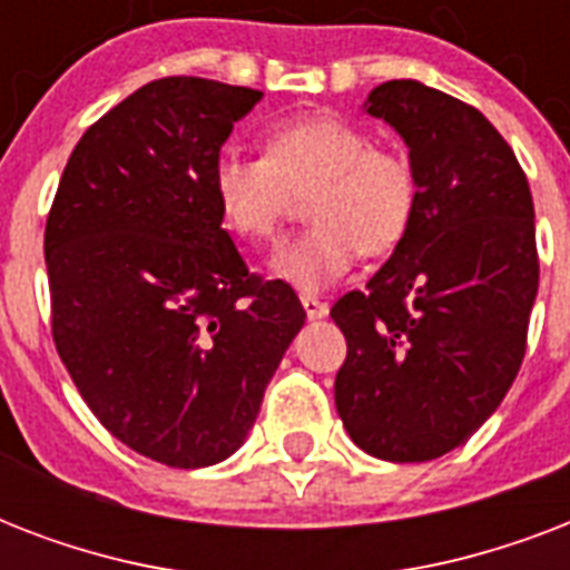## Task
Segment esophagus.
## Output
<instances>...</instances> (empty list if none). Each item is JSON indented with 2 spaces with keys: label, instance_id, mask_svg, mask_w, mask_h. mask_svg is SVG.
Instances as JSON below:
<instances>
[{
  "label": "esophagus",
  "instance_id": "1",
  "mask_svg": "<svg viewBox=\"0 0 570 570\" xmlns=\"http://www.w3.org/2000/svg\"><path fill=\"white\" fill-rule=\"evenodd\" d=\"M304 313H307V320H325L328 316V304L320 302V298H313V295H302Z\"/></svg>",
  "mask_w": 570,
  "mask_h": 570
}]
</instances>
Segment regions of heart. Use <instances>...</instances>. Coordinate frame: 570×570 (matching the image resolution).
<instances>
[{"label":"heart","instance_id":"heart-1","mask_svg":"<svg viewBox=\"0 0 570 570\" xmlns=\"http://www.w3.org/2000/svg\"><path fill=\"white\" fill-rule=\"evenodd\" d=\"M307 191L311 227L286 242L272 272L302 293H320L355 266L361 250L390 254L416 215V174L405 156L370 141L340 118H298L263 138V159L236 150L218 156L213 191L224 224L263 245L281 230L289 191Z\"/></svg>","mask_w":570,"mask_h":570}]
</instances>
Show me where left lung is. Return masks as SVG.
Listing matches in <instances>:
<instances>
[{
    "label": "left lung",
    "instance_id": "8db88e82",
    "mask_svg": "<svg viewBox=\"0 0 570 570\" xmlns=\"http://www.w3.org/2000/svg\"><path fill=\"white\" fill-rule=\"evenodd\" d=\"M364 111L405 141L420 200L364 293L331 307L348 346L334 402L364 452L432 461L494 414L521 370L539 293L535 209L512 147L468 102L393 79Z\"/></svg>",
    "mask_w": 570,
    "mask_h": 570
}]
</instances>
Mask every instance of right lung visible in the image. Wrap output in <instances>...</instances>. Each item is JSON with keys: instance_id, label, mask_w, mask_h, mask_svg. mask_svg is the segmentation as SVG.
<instances>
[{"instance_id": "right-lung-1", "label": "right lung", "mask_w": 570, "mask_h": 570, "mask_svg": "<svg viewBox=\"0 0 570 570\" xmlns=\"http://www.w3.org/2000/svg\"><path fill=\"white\" fill-rule=\"evenodd\" d=\"M263 91L168 76L102 115L47 218L52 337L94 416L138 455L209 468L248 438L298 295L248 275L213 171Z\"/></svg>"}]
</instances>
